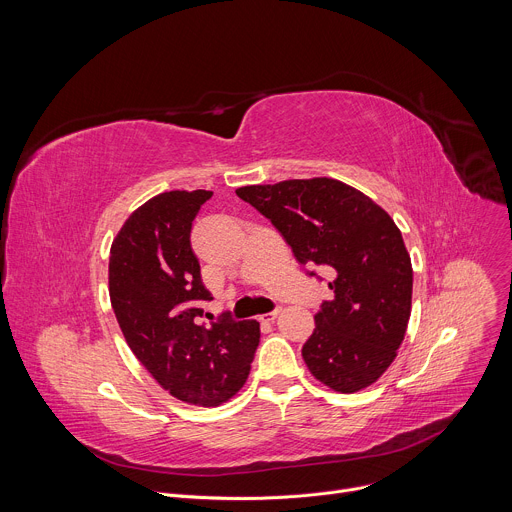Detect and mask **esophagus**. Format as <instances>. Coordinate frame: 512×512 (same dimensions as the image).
<instances>
[{
  "label": "esophagus",
  "instance_id": "obj_1",
  "mask_svg": "<svg viewBox=\"0 0 512 512\" xmlns=\"http://www.w3.org/2000/svg\"><path fill=\"white\" fill-rule=\"evenodd\" d=\"M279 312H281V310L277 308V310H273V312H269V314H263V316H259V320H261V322H273V320L279 316Z\"/></svg>",
  "mask_w": 512,
  "mask_h": 512
}]
</instances>
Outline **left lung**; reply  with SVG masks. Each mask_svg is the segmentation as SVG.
Here are the masks:
<instances>
[{
	"mask_svg": "<svg viewBox=\"0 0 512 512\" xmlns=\"http://www.w3.org/2000/svg\"><path fill=\"white\" fill-rule=\"evenodd\" d=\"M281 233L302 265H326L334 300L316 314L306 367L336 393L371 387L391 367L411 316L413 267L385 208L334 180L237 188Z\"/></svg>",
	"mask_w": 512,
	"mask_h": 512,
	"instance_id": "obj_1",
	"label": "left lung"
}]
</instances>
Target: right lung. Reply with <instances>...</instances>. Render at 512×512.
<instances>
[{"label": "right lung", "mask_w": 512, "mask_h": 512, "mask_svg": "<svg viewBox=\"0 0 512 512\" xmlns=\"http://www.w3.org/2000/svg\"><path fill=\"white\" fill-rule=\"evenodd\" d=\"M210 190H170L129 214L111 245L109 298L127 346L172 397L216 407L245 385L259 322L198 326L210 302L190 229Z\"/></svg>", "instance_id": "1"}]
</instances>
